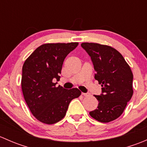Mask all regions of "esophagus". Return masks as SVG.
I'll return each mask as SVG.
<instances>
[{
	"mask_svg": "<svg viewBox=\"0 0 147 147\" xmlns=\"http://www.w3.org/2000/svg\"><path fill=\"white\" fill-rule=\"evenodd\" d=\"M82 94L83 96H84V97H89V96L90 95V93H89V92H86V93L82 92Z\"/></svg>",
	"mask_w": 147,
	"mask_h": 147,
	"instance_id": "esophagus-1",
	"label": "esophagus"
}]
</instances>
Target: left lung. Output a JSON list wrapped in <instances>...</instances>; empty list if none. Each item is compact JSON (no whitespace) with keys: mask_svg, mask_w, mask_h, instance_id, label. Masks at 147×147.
<instances>
[{"mask_svg":"<svg viewBox=\"0 0 147 147\" xmlns=\"http://www.w3.org/2000/svg\"><path fill=\"white\" fill-rule=\"evenodd\" d=\"M81 46L91 57L94 78L101 84L102 94L94 95L97 109L90 116L100 122H109L123 113L133 94V74L123 56L110 46L83 42Z\"/></svg>","mask_w":147,"mask_h":147,"instance_id":"8db88e82","label":"left lung"}]
</instances>
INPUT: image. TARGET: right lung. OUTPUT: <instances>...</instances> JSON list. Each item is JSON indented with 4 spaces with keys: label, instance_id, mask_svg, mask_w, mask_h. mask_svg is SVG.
Listing matches in <instances>:
<instances>
[{
    "label": "right lung",
    "instance_id": "right-lung-1",
    "mask_svg": "<svg viewBox=\"0 0 147 147\" xmlns=\"http://www.w3.org/2000/svg\"><path fill=\"white\" fill-rule=\"evenodd\" d=\"M78 42L47 43L38 47L23 66L21 87L31 113L40 121L53 124L66 115L69 102L78 98V88L67 90L55 87L53 79L60 80L66 56L76 48Z\"/></svg>",
    "mask_w": 147,
    "mask_h": 147
}]
</instances>
